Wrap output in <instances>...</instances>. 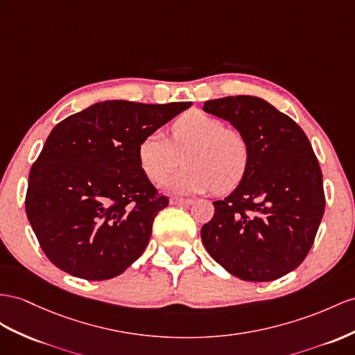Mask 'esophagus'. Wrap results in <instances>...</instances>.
Listing matches in <instances>:
<instances>
[{"mask_svg": "<svg viewBox=\"0 0 355 355\" xmlns=\"http://www.w3.org/2000/svg\"><path fill=\"white\" fill-rule=\"evenodd\" d=\"M192 202H193V199L178 198V196H172L171 198V204H174V205H190Z\"/></svg>", "mask_w": 355, "mask_h": 355, "instance_id": "obj_1", "label": "esophagus"}]
</instances>
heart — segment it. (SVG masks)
<instances>
[{
    "label": "heart",
    "instance_id": "1",
    "mask_svg": "<svg viewBox=\"0 0 355 355\" xmlns=\"http://www.w3.org/2000/svg\"><path fill=\"white\" fill-rule=\"evenodd\" d=\"M181 157L186 168L166 181L168 192L187 195L214 189L217 193H226L246 175L250 145L239 129L193 109L174 121L171 139L162 132H151L138 147L139 165L153 183H162L175 171Z\"/></svg>",
    "mask_w": 355,
    "mask_h": 355
}]
</instances>
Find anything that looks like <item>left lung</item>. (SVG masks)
I'll return each mask as SVG.
<instances>
[{"mask_svg":"<svg viewBox=\"0 0 355 355\" xmlns=\"http://www.w3.org/2000/svg\"><path fill=\"white\" fill-rule=\"evenodd\" d=\"M204 111L228 120L250 145L241 183L213 202V219L201 230L204 246L234 276L276 280L304 261L324 216L312 145L293 118L255 96L207 100Z\"/></svg>","mask_w":355,"mask_h":355,"instance_id":"1","label":"left lung"}]
</instances>
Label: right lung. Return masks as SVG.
Returning a JSON list of instances; mask_svg holds the SVG:
<instances>
[{
    "instance_id": "obj_1",
    "label": "right lung",
    "mask_w": 355,
    "mask_h": 355,
    "mask_svg": "<svg viewBox=\"0 0 355 355\" xmlns=\"http://www.w3.org/2000/svg\"><path fill=\"white\" fill-rule=\"evenodd\" d=\"M190 105L107 100L53 127L25 196L31 228L53 266L106 280L142 255L154 217L169 201L144 174L138 147Z\"/></svg>"
}]
</instances>
